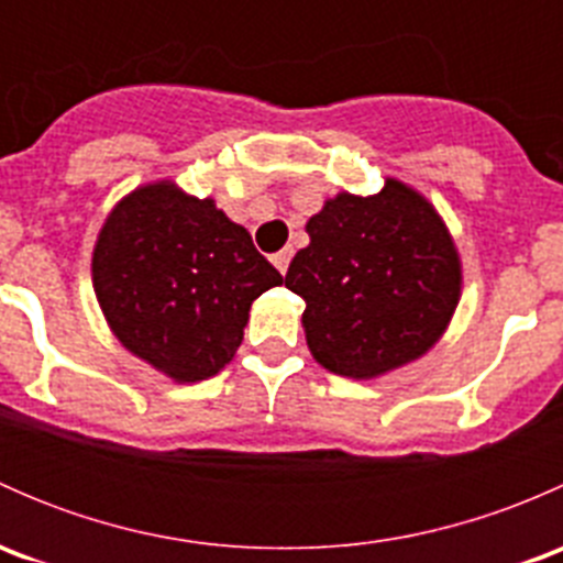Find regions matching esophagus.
<instances>
[{"mask_svg":"<svg viewBox=\"0 0 563 563\" xmlns=\"http://www.w3.org/2000/svg\"><path fill=\"white\" fill-rule=\"evenodd\" d=\"M291 255H294L291 247H283V250H277L275 255H272V264L277 266V272H280V275H286L288 264H291Z\"/></svg>","mask_w":563,"mask_h":563,"instance_id":"esophagus-1","label":"esophagus"}]
</instances>
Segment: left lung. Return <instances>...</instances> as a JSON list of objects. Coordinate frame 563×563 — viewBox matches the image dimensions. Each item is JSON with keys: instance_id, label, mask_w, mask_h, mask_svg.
I'll return each instance as SVG.
<instances>
[{"instance_id": "left-lung-1", "label": "left lung", "mask_w": 563, "mask_h": 563, "mask_svg": "<svg viewBox=\"0 0 563 563\" xmlns=\"http://www.w3.org/2000/svg\"><path fill=\"white\" fill-rule=\"evenodd\" d=\"M286 288L305 299V334L327 371L373 378L422 356L450 323L460 261L435 209L402 181L340 192L308 220Z\"/></svg>"}]
</instances>
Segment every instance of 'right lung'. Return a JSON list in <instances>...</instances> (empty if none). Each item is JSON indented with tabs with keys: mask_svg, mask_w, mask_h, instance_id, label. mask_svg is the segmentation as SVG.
I'll return each mask as SVG.
<instances>
[{
	"mask_svg": "<svg viewBox=\"0 0 563 563\" xmlns=\"http://www.w3.org/2000/svg\"><path fill=\"white\" fill-rule=\"evenodd\" d=\"M92 280L124 349L190 384L229 365L250 305L283 275L212 198L198 201L161 181L108 214Z\"/></svg>",
	"mask_w": 563,
	"mask_h": 563,
	"instance_id": "add662e5",
	"label": "right lung"
}]
</instances>
